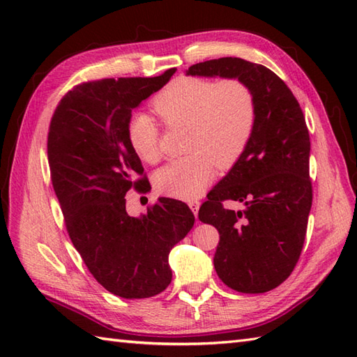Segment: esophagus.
Wrapping results in <instances>:
<instances>
[{"label":"esophagus","mask_w":357,"mask_h":357,"mask_svg":"<svg viewBox=\"0 0 357 357\" xmlns=\"http://www.w3.org/2000/svg\"><path fill=\"white\" fill-rule=\"evenodd\" d=\"M199 206H201V202H199V201H190V202H188V207L192 208V211H193V215H195V216H198Z\"/></svg>","instance_id":"obj_1"}]
</instances>
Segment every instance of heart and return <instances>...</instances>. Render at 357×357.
I'll list each match as a JSON object with an SVG mask.
<instances>
[{
    "label": "heart",
    "instance_id": "b5f03b06",
    "mask_svg": "<svg viewBox=\"0 0 357 357\" xmlns=\"http://www.w3.org/2000/svg\"><path fill=\"white\" fill-rule=\"evenodd\" d=\"M167 127L188 126L185 158L161 167L155 188L176 199H198L216 173L229 169L244 153L256 126L255 95L238 78H179L159 92L151 102ZM127 141L141 161L156 162L159 126L146 112L128 119Z\"/></svg>",
    "mask_w": 357,
    "mask_h": 357
}]
</instances>
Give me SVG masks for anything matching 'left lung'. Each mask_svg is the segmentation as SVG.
Here are the masks:
<instances>
[{
  "instance_id": "left-lung-1",
  "label": "left lung",
  "mask_w": 357,
  "mask_h": 357,
  "mask_svg": "<svg viewBox=\"0 0 357 357\" xmlns=\"http://www.w3.org/2000/svg\"><path fill=\"white\" fill-rule=\"evenodd\" d=\"M187 75L238 78L255 95L252 139L198 216L219 231L213 262L222 282L239 293L270 291L291 275L305 241L313 201L305 116L265 66L227 56L193 64ZM224 200L244 202L246 208L229 211Z\"/></svg>"
}]
</instances>
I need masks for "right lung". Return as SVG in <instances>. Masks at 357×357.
<instances>
[{"label":"right lung","mask_w":357,"mask_h":357,"mask_svg":"<svg viewBox=\"0 0 357 357\" xmlns=\"http://www.w3.org/2000/svg\"><path fill=\"white\" fill-rule=\"evenodd\" d=\"M174 72L82 82L58 102L49 127L50 178L67 233L98 282L124 299L151 298L169 287L170 250L195 224L187 204L170 198L139 218L126 211V193L150 187L128 146V119Z\"/></svg>","instance_id":"1"}]
</instances>
